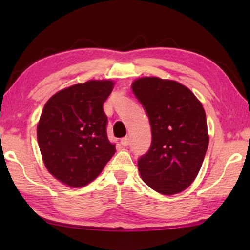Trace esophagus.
Listing matches in <instances>:
<instances>
[{"label": "esophagus", "mask_w": 250, "mask_h": 250, "mask_svg": "<svg viewBox=\"0 0 250 250\" xmlns=\"http://www.w3.org/2000/svg\"><path fill=\"white\" fill-rule=\"evenodd\" d=\"M129 143H130V139H129V137H125V138H122V139H121V145L124 146H129Z\"/></svg>", "instance_id": "esophagus-1"}]
</instances>
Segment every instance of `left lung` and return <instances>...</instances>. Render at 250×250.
<instances>
[{
    "label": "left lung",
    "mask_w": 250,
    "mask_h": 250,
    "mask_svg": "<svg viewBox=\"0 0 250 250\" xmlns=\"http://www.w3.org/2000/svg\"><path fill=\"white\" fill-rule=\"evenodd\" d=\"M132 90L149 117L152 142L138 161L145 183L164 195L195 180L208 146L206 115L195 95L174 80L143 77Z\"/></svg>",
    "instance_id": "obj_1"
}]
</instances>
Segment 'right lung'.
Listing matches in <instances>:
<instances>
[{"instance_id":"1","label":"right lung","mask_w":250,"mask_h":250,"mask_svg":"<svg viewBox=\"0 0 250 250\" xmlns=\"http://www.w3.org/2000/svg\"><path fill=\"white\" fill-rule=\"evenodd\" d=\"M113 84L111 80L74 84L56 92L44 105L37 141L45 167L62 183L87 185L115 154L103 108Z\"/></svg>"}]
</instances>
